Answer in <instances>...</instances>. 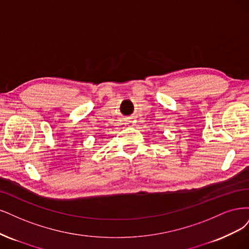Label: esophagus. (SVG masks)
<instances>
[{
	"mask_svg": "<svg viewBox=\"0 0 249 249\" xmlns=\"http://www.w3.org/2000/svg\"><path fill=\"white\" fill-rule=\"evenodd\" d=\"M128 124H129V123H128Z\"/></svg>",
	"mask_w": 249,
	"mask_h": 249,
	"instance_id": "esophagus-1",
	"label": "esophagus"
}]
</instances>
